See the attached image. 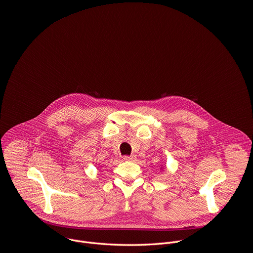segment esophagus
I'll return each mask as SVG.
<instances>
[{"mask_svg":"<svg viewBox=\"0 0 253 253\" xmlns=\"http://www.w3.org/2000/svg\"><path fill=\"white\" fill-rule=\"evenodd\" d=\"M123 159L125 161H134L135 160V156H124Z\"/></svg>","mask_w":253,"mask_h":253,"instance_id":"1","label":"esophagus"}]
</instances>
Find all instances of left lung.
<instances>
[{"label":"left lung","instance_id":"left-lung-1","mask_svg":"<svg viewBox=\"0 0 253 253\" xmlns=\"http://www.w3.org/2000/svg\"><path fill=\"white\" fill-rule=\"evenodd\" d=\"M163 169H164V168H163Z\"/></svg>","mask_w":253,"mask_h":253}]
</instances>
